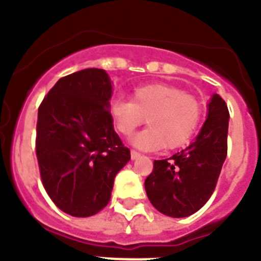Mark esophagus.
Here are the masks:
<instances>
[{"instance_id": "obj_1", "label": "esophagus", "mask_w": 261, "mask_h": 261, "mask_svg": "<svg viewBox=\"0 0 261 261\" xmlns=\"http://www.w3.org/2000/svg\"><path fill=\"white\" fill-rule=\"evenodd\" d=\"M140 155H141V154L138 153V151H136V150L130 151V158H132V159H137Z\"/></svg>"}]
</instances>
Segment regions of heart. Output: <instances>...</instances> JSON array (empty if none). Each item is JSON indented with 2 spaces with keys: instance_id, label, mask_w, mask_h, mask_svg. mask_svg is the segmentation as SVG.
<instances>
[{
  "instance_id": "obj_1",
  "label": "heart",
  "mask_w": 261,
  "mask_h": 261,
  "mask_svg": "<svg viewBox=\"0 0 261 261\" xmlns=\"http://www.w3.org/2000/svg\"><path fill=\"white\" fill-rule=\"evenodd\" d=\"M111 120L120 135L132 136L145 123L149 128L132 140L144 150L177 149L190 141L199 128L201 105L195 96L166 84L136 87L130 100L112 99L108 105Z\"/></svg>"
}]
</instances>
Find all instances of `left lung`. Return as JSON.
<instances>
[{"label": "left lung", "mask_w": 261, "mask_h": 261, "mask_svg": "<svg viewBox=\"0 0 261 261\" xmlns=\"http://www.w3.org/2000/svg\"><path fill=\"white\" fill-rule=\"evenodd\" d=\"M229 117L225 100L213 94L195 141L171 158L154 161L145 190L156 211L181 218L196 213L211 199L227 154Z\"/></svg>", "instance_id": "8db88e82"}]
</instances>
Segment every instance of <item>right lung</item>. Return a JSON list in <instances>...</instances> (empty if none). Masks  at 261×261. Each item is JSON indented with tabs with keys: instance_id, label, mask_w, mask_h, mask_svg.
I'll list each match as a JSON object with an SVG mask.
<instances>
[{
	"instance_id": "1",
	"label": "right lung",
	"mask_w": 261,
	"mask_h": 261,
	"mask_svg": "<svg viewBox=\"0 0 261 261\" xmlns=\"http://www.w3.org/2000/svg\"><path fill=\"white\" fill-rule=\"evenodd\" d=\"M111 95L106 70L90 68L60 78L39 107L41 181L57 208L73 217L102 211L115 176L130 159L108 112Z\"/></svg>"
}]
</instances>
